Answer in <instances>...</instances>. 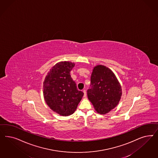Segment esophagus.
<instances>
[{
    "label": "esophagus",
    "instance_id": "34e87169",
    "mask_svg": "<svg viewBox=\"0 0 158 158\" xmlns=\"http://www.w3.org/2000/svg\"><path fill=\"white\" fill-rule=\"evenodd\" d=\"M83 92H84V97H86V95H87V93H86V90L85 89H84L83 91Z\"/></svg>",
    "mask_w": 158,
    "mask_h": 158
}]
</instances>
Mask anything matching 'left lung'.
I'll list each match as a JSON object with an SVG mask.
<instances>
[{
    "label": "left lung",
    "mask_w": 158,
    "mask_h": 158,
    "mask_svg": "<svg viewBox=\"0 0 158 158\" xmlns=\"http://www.w3.org/2000/svg\"><path fill=\"white\" fill-rule=\"evenodd\" d=\"M122 95L121 85L110 69L103 65L94 67L87 95L97 112L109 113L118 105Z\"/></svg>",
    "instance_id": "1"
}]
</instances>
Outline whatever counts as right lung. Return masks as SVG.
Returning <instances> with one entry per match:
<instances>
[{"label":"right lung","instance_id":"obj_1","mask_svg":"<svg viewBox=\"0 0 158 158\" xmlns=\"http://www.w3.org/2000/svg\"><path fill=\"white\" fill-rule=\"evenodd\" d=\"M74 63L60 61L53 67L44 81L45 101L53 112L68 116L76 111L84 93L78 90L70 71Z\"/></svg>","mask_w":158,"mask_h":158}]
</instances>
